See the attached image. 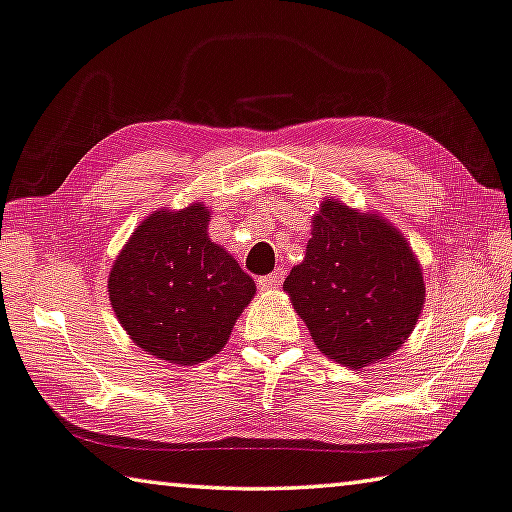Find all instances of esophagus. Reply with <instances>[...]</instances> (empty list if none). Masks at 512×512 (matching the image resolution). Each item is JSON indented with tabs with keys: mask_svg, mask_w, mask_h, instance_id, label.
<instances>
[{
	"mask_svg": "<svg viewBox=\"0 0 512 512\" xmlns=\"http://www.w3.org/2000/svg\"><path fill=\"white\" fill-rule=\"evenodd\" d=\"M283 270H274L272 274H265V276H261V279H258V288L261 290H274V288H279L281 286V281H283Z\"/></svg>",
	"mask_w": 512,
	"mask_h": 512,
	"instance_id": "1",
	"label": "esophagus"
}]
</instances>
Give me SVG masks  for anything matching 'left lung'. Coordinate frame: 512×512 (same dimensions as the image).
Returning <instances> with one entry per match:
<instances>
[{
    "mask_svg": "<svg viewBox=\"0 0 512 512\" xmlns=\"http://www.w3.org/2000/svg\"><path fill=\"white\" fill-rule=\"evenodd\" d=\"M283 290L317 349L351 370L395 354L426 297L422 267L395 226L335 199L322 201Z\"/></svg>",
    "mask_w": 512,
    "mask_h": 512,
    "instance_id": "8db88e82",
    "label": "left lung"
}]
</instances>
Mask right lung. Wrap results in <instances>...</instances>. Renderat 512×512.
<instances>
[{"label": "right lung", "mask_w": 512, "mask_h": 512, "mask_svg": "<svg viewBox=\"0 0 512 512\" xmlns=\"http://www.w3.org/2000/svg\"><path fill=\"white\" fill-rule=\"evenodd\" d=\"M211 211L190 204L142 220L108 274L122 329L142 351L177 365L204 363L229 340L256 283L208 238Z\"/></svg>", "instance_id": "right-lung-1"}]
</instances>
